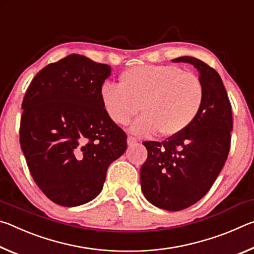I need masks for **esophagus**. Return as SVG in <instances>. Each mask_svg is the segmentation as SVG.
<instances>
[{
    "label": "esophagus",
    "instance_id": "34e87169",
    "mask_svg": "<svg viewBox=\"0 0 254 254\" xmlns=\"http://www.w3.org/2000/svg\"><path fill=\"white\" fill-rule=\"evenodd\" d=\"M136 142H137L136 137L132 136V135H128V136H127V144L130 145V147H132V145H134Z\"/></svg>",
    "mask_w": 254,
    "mask_h": 254
}]
</instances>
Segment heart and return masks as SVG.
Returning <instances> with one entry per match:
<instances>
[{"label": "heart", "instance_id": "obj_1", "mask_svg": "<svg viewBox=\"0 0 254 254\" xmlns=\"http://www.w3.org/2000/svg\"><path fill=\"white\" fill-rule=\"evenodd\" d=\"M101 100L106 114L119 126H127L142 109L143 115L133 124L132 132L141 136L160 132L171 137L198 117L204 88L195 74L177 66L143 65L124 70L119 86L103 85Z\"/></svg>", "mask_w": 254, "mask_h": 254}]
</instances>
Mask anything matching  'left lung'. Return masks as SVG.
Segmentation results:
<instances>
[{"label": "left lung", "mask_w": 254, "mask_h": 254, "mask_svg": "<svg viewBox=\"0 0 254 254\" xmlns=\"http://www.w3.org/2000/svg\"><path fill=\"white\" fill-rule=\"evenodd\" d=\"M189 63L198 70L204 103L198 117L177 136L158 142L144 141L148 158L140 169L141 188L150 203L166 210H182L207 194L224 166L233 127L232 106L221 76L194 57Z\"/></svg>", "instance_id": "obj_1"}]
</instances>
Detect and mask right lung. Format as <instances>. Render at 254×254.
I'll use <instances>...</instances> for the list:
<instances>
[{
  "mask_svg": "<svg viewBox=\"0 0 254 254\" xmlns=\"http://www.w3.org/2000/svg\"><path fill=\"white\" fill-rule=\"evenodd\" d=\"M112 68L69 55L38 72L22 102L20 144L30 174L54 203L72 207L100 194L127 134L109 118L101 89Z\"/></svg>",
  "mask_w": 254,
  "mask_h": 254,
  "instance_id": "right-lung-1",
  "label": "right lung"
}]
</instances>
